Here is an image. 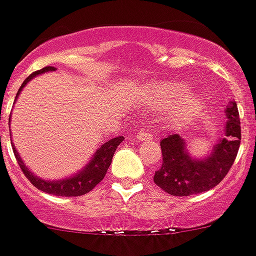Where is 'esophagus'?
Listing matches in <instances>:
<instances>
[{
	"mask_svg": "<svg viewBox=\"0 0 256 256\" xmlns=\"http://www.w3.org/2000/svg\"><path fill=\"white\" fill-rule=\"evenodd\" d=\"M138 138L142 139V140H152L154 135L148 132H140L138 134Z\"/></svg>",
	"mask_w": 256,
	"mask_h": 256,
	"instance_id": "obj_1",
	"label": "esophagus"
}]
</instances>
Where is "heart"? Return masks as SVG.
Wrapping results in <instances>:
<instances>
[{
	"label": "heart",
	"mask_w": 256,
	"mask_h": 256,
	"mask_svg": "<svg viewBox=\"0 0 256 256\" xmlns=\"http://www.w3.org/2000/svg\"><path fill=\"white\" fill-rule=\"evenodd\" d=\"M189 92H190V89L188 85L174 81V82L156 85L151 90L150 98H151V104L155 109L167 110L178 105V102H182L186 97V104L180 113V118H186L198 112L201 108V100L196 96H188Z\"/></svg>",
	"instance_id": "obj_1"
}]
</instances>
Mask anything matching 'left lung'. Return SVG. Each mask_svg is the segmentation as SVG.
Returning a JSON list of instances; mask_svg holds the SVG:
<instances>
[{
  "mask_svg": "<svg viewBox=\"0 0 256 256\" xmlns=\"http://www.w3.org/2000/svg\"><path fill=\"white\" fill-rule=\"evenodd\" d=\"M226 118L224 136L204 159L189 156L178 134L162 139L163 163L154 175L155 184L172 196H190L218 186L230 171L240 144V113L234 101L226 108Z\"/></svg>",
  "mask_w": 256,
  "mask_h": 256,
  "instance_id": "left-lung-1",
  "label": "left lung"
}]
</instances>
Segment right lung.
Instances as JSON below:
<instances>
[{"mask_svg": "<svg viewBox=\"0 0 256 256\" xmlns=\"http://www.w3.org/2000/svg\"><path fill=\"white\" fill-rule=\"evenodd\" d=\"M48 70H55L54 67H44L43 70H36L34 74H31L26 80L22 82L20 90L16 93V98L18 97V94L20 93V90L24 89V85L34 78L36 74H44V72H48ZM124 136H116V138H112L110 140L105 142L102 146L100 147L97 151H96L94 156L92 158V160L89 162L85 168H82V171H80L78 175L72 176V178H63V180H58V182H47V180H42V178H36L34 174H31L28 171V168L24 166V163L22 162L20 156L16 152L14 144H12L14 151V155H16V159L18 162V166L20 167L22 172L24 174L30 182L34 186L42 190V192L48 193V194H55V196H62V197H76V196H82L85 193L90 192L93 188H94L97 184H98L105 175H106V171L109 170L110 164H112V159H113V155L116 152L117 147L120 146V143L124 140Z\"/></svg>", "mask_w": 256, "mask_h": 256, "instance_id": "add662e5", "label": "right lung"}]
</instances>
